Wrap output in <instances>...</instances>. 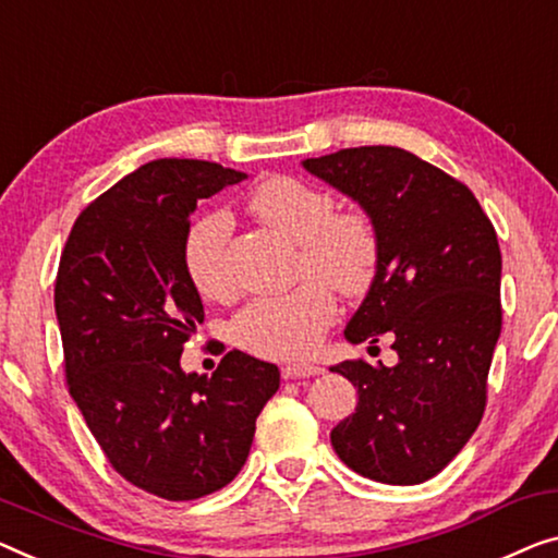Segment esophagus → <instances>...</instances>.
I'll return each mask as SVG.
<instances>
[{
    "label": "esophagus",
    "mask_w": 558,
    "mask_h": 558,
    "mask_svg": "<svg viewBox=\"0 0 558 558\" xmlns=\"http://www.w3.org/2000/svg\"><path fill=\"white\" fill-rule=\"evenodd\" d=\"M323 368L320 365H311V363H290L282 368V378H311V376H320Z\"/></svg>",
    "instance_id": "1"
}]
</instances>
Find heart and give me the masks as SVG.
Masks as SVG:
<instances>
[{
	"label": "heart",
	"instance_id": "b5f03b06",
	"mask_svg": "<svg viewBox=\"0 0 558 558\" xmlns=\"http://www.w3.org/2000/svg\"><path fill=\"white\" fill-rule=\"evenodd\" d=\"M247 210L298 245V270L311 280L288 293L260 295L232 320V338L268 359H305L318 348L336 318L340 295H361L378 270L380 243L368 215L332 213L328 193L293 178H270L247 197ZM228 218L210 213L193 222L185 238V268L205 298H226Z\"/></svg>",
	"mask_w": 558,
	"mask_h": 558
}]
</instances>
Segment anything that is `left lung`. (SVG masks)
Wrapping results in <instances>:
<instances>
[{
    "label": "left lung",
    "instance_id": "obj_1",
    "mask_svg": "<svg viewBox=\"0 0 558 558\" xmlns=\"http://www.w3.org/2000/svg\"><path fill=\"white\" fill-rule=\"evenodd\" d=\"M303 168L361 205L378 232V270L348 320V343L393 336L396 365H332L359 405L330 430L348 469L390 486L444 471L478 428L501 336V251L463 182L409 149L373 145Z\"/></svg>",
    "mask_w": 558,
    "mask_h": 558
}]
</instances>
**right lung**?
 I'll list each match as a JSON object with an SVG mask.
<instances>
[{
  "mask_svg": "<svg viewBox=\"0 0 558 558\" xmlns=\"http://www.w3.org/2000/svg\"><path fill=\"white\" fill-rule=\"evenodd\" d=\"M203 160H153L87 205L54 286L70 396L112 469L168 501L220 492L251 453L278 365L243 351L213 376L185 373L182 345L205 311L185 268L199 199L245 180Z\"/></svg>",
  "mask_w": 558,
  "mask_h": 558,
  "instance_id": "obj_1",
  "label": "right lung"
}]
</instances>
